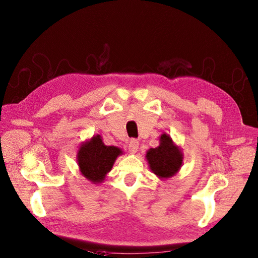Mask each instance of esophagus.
<instances>
[{
	"instance_id": "1",
	"label": "esophagus",
	"mask_w": 258,
	"mask_h": 258,
	"mask_svg": "<svg viewBox=\"0 0 258 258\" xmlns=\"http://www.w3.org/2000/svg\"><path fill=\"white\" fill-rule=\"evenodd\" d=\"M138 146H140V143H138L137 140H135V138H132L130 144H128V150L131 154H135L136 151L138 150Z\"/></svg>"
}]
</instances>
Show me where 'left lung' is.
Instances as JSON below:
<instances>
[{
    "label": "left lung",
    "instance_id": "8db88e82",
    "mask_svg": "<svg viewBox=\"0 0 258 258\" xmlns=\"http://www.w3.org/2000/svg\"><path fill=\"white\" fill-rule=\"evenodd\" d=\"M149 168L160 179H169L180 170L183 162L181 149L168 134L160 136V145L150 148L146 154Z\"/></svg>",
    "mask_w": 258,
    "mask_h": 258
}]
</instances>
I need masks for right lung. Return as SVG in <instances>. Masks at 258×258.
Segmentation results:
<instances>
[{
  "mask_svg": "<svg viewBox=\"0 0 258 258\" xmlns=\"http://www.w3.org/2000/svg\"><path fill=\"white\" fill-rule=\"evenodd\" d=\"M122 150L114 146H105L100 135H96L82 144L77 153L79 171L88 181L101 183L109 173Z\"/></svg>",
  "mask_w": 258,
  "mask_h": 258,
  "instance_id": "add662e5",
  "label": "right lung"
}]
</instances>
